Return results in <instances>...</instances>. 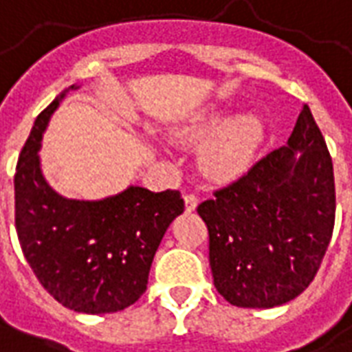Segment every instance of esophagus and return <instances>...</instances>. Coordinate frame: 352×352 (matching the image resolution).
<instances>
[{
    "label": "esophagus",
    "instance_id": "obj_1",
    "mask_svg": "<svg viewBox=\"0 0 352 352\" xmlns=\"http://www.w3.org/2000/svg\"><path fill=\"white\" fill-rule=\"evenodd\" d=\"M184 205H186V210H194L196 209V205H197V196L196 194H184Z\"/></svg>",
    "mask_w": 352,
    "mask_h": 352
}]
</instances>
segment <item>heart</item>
Returning a JSON list of instances; mask_svg holds the SVG:
<instances>
[{
  "label": "heart",
  "mask_w": 352,
  "mask_h": 352,
  "mask_svg": "<svg viewBox=\"0 0 352 352\" xmlns=\"http://www.w3.org/2000/svg\"><path fill=\"white\" fill-rule=\"evenodd\" d=\"M265 126L256 116L233 117L228 108L210 106L175 132L183 145L199 147L203 171L216 179L242 173L254 162L261 145Z\"/></svg>",
  "instance_id": "1"
}]
</instances>
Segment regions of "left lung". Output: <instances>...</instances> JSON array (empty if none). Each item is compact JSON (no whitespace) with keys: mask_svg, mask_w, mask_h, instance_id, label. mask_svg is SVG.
Instances as JSON below:
<instances>
[{"mask_svg":"<svg viewBox=\"0 0 352 352\" xmlns=\"http://www.w3.org/2000/svg\"><path fill=\"white\" fill-rule=\"evenodd\" d=\"M197 212L209 229L214 287L239 308H274L308 287L332 239V158L304 104L285 147L214 190Z\"/></svg>","mask_w":352,"mask_h":352,"instance_id":"left-lung-1","label":"left lung"}]
</instances>
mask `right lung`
I'll return each mask as SVG.
<instances>
[{"instance_id": "right-lung-1", "label": "right lung", "mask_w": 352, "mask_h": 352, "mask_svg": "<svg viewBox=\"0 0 352 352\" xmlns=\"http://www.w3.org/2000/svg\"><path fill=\"white\" fill-rule=\"evenodd\" d=\"M70 85L41 111L14 173V222L23 257L43 287L65 308L113 314L147 289L166 229L184 210L177 190L129 186L104 199H70L52 188L41 168V142Z\"/></svg>"}]
</instances>
